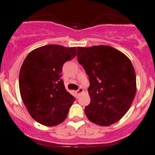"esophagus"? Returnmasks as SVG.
I'll return each instance as SVG.
<instances>
[{
  "label": "esophagus",
  "mask_w": 155,
  "mask_h": 155,
  "mask_svg": "<svg viewBox=\"0 0 155 155\" xmlns=\"http://www.w3.org/2000/svg\"><path fill=\"white\" fill-rule=\"evenodd\" d=\"M82 91H83V88H82V87H79L77 91H76V94L77 95H79V94H80Z\"/></svg>",
  "instance_id": "1"
}]
</instances>
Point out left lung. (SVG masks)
<instances>
[{
  "label": "left lung",
  "mask_w": 155,
  "mask_h": 155,
  "mask_svg": "<svg viewBox=\"0 0 155 155\" xmlns=\"http://www.w3.org/2000/svg\"><path fill=\"white\" fill-rule=\"evenodd\" d=\"M78 62L89 78L91 103L85 115L91 122L109 126L130 107L137 92L136 73L130 60L109 46L77 47Z\"/></svg>",
  "instance_id": "1"
}]
</instances>
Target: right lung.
<instances>
[{
    "label": "right lung",
    "mask_w": 155,
    "mask_h": 155,
    "mask_svg": "<svg viewBox=\"0 0 155 155\" xmlns=\"http://www.w3.org/2000/svg\"><path fill=\"white\" fill-rule=\"evenodd\" d=\"M76 56V47L46 45L31 51L19 72V91L29 114L40 124L52 127L68 116L75 99L65 89L61 71Z\"/></svg>",
    "instance_id": "obj_1"
}]
</instances>
